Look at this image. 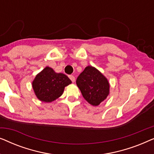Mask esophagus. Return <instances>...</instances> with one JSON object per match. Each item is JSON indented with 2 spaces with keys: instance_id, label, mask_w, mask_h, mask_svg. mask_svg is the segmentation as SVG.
<instances>
[{
  "instance_id": "1",
  "label": "esophagus",
  "mask_w": 154,
  "mask_h": 154,
  "mask_svg": "<svg viewBox=\"0 0 154 154\" xmlns=\"http://www.w3.org/2000/svg\"><path fill=\"white\" fill-rule=\"evenodd\" d=\"M69 79H71V81H72V83H74V82H75V77L73 76V75H69Z\"/></svg>"
}]
</instances>
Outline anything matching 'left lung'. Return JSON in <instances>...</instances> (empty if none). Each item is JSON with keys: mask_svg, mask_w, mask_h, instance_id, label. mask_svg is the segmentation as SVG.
Wrapping results in <instances>:
<instances>
[{"mask_svg": "<svg viewBox=\"0 0 154 154\" xmlns=\"http://www.w3.org/2000/svg\"><path fill=\"white\" fill-rule=\"evenodd\" d=\"M76 85L82 95L92 106H98L109 94L108 80L92 66L85 67L76 79Z\"/></svg>", "mask_w": 154, "mask_h": 154, "instance_id": "8db88e82", "label": "left lung"}]
</instances>
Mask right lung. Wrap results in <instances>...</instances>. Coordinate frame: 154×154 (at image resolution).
<instances>
[{
	"label": "right lung",
	"mask_w": 154,
	"mask_h": 154,
	"mask_svg": "<svg viewBox=\"0 0 154 154\" xmlns=\"http://www.w3.org/2000/svg\"><path fill=\"white\" fill-rule=\"evenodd\" d=\"M71 81L64 73H56L49 66L41 71L32 82V87L37 98L41 102H51L62 95L64 88Z\"/></svg>",
	"instance_id": "right-lung-1"
}]
</instances>
